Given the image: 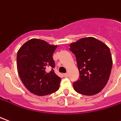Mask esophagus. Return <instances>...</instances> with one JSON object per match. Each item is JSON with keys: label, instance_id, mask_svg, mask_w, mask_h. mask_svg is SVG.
Here are the masks:
<instances>
[{"label": "esophagus", "instance_id": "34e87169", "mask_svg": "<svg viewBox=\"0 0 121 121\" xmlns=\"http://www.w3.org/2000/svg\"><path fill=\"white\" fill-rule=\"evenodd\" d=\"M63 76H65V77H68V73H65V74H63Z\"/></svg>", "mask_w": 121, "mask_h": 121}]
</instances>
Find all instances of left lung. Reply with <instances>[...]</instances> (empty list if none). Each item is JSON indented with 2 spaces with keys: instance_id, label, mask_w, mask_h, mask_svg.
Listing matches in <instances>:
<instances>
[{
  "instance_id": "left-lung-1",
  "label": "left lung",
  "mask_w": 121,
  "mask_h": 121,
  "mask_svg": "<svg viewBox=\"0 0 121 121\" xmlns=\"http://www.w3.org/2000/svg\"><path fill=\"white\" fill-rule=\"evenodd\" d=\"M70 50L76 56L80 73V79L74 82V89L87 96L99 93L111 73L113 61L109 47L101 41L88 37L71 43Z\"/></svg>"
}]
</instances>
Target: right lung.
I'll list each match as a JSON object with an SVG mask.
<instances>
[{"instance_id": "add662e5", "label": "right lung", "mask_w": 121, "mask_h": 121, "mask_svg": "<svg viewBox=\"0 0 121 121\" xmlns=\"http://www.w3.org/2000/svg\"><path fill=\"white\" fill-rule=\"evenodd\" d=\"M57 47L34 38L26 41L18 50V73L25 86L32 93L45 96L60 88L61 78L53 70L55 63L52 55Z\"/></svg>"}]
</instances>
